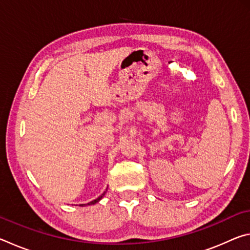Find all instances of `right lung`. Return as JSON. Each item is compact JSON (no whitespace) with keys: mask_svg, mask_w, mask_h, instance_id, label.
<instances>
[{"mask_svg":"<svg viewBox=\"0 0 250 250\" xmlns=\"http://www.w3.org/2000/svg\"><path fill=\"white\" fill-rule=\"evenodd\" d=\"M104 194H105V192H104L103 194H101V195L98 197V198H96V200H94V201H91V202H89V203H87V204H80L79 206H88V205H95L96 204V203H98L100 200H101V198H103L104 196Z\"/></svg>","mask_w":250,"mask_h":250,"instance_id":"1","label":"right lung"}]
</instances>
